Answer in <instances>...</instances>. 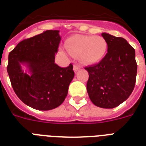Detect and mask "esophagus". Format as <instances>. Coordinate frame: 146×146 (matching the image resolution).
I'll return each instance as SVG.
<instances>
[{"label": "esophagus", "mask_w": 146, "mask_h": 146, "mask_svg": "<svg viewBox=\"0 0 146 146\" xmlns=\"http://www.w3.org/2000/svg\"><path fill=\"white\" fill-rule=\"evenodd\" d=\"M80 66H79V65H74V66H73V70H74L75 73H76V72L80 70Z\"/></svg>", "instance_id": "esophagus-1"}]
</instances>
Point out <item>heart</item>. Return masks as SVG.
I'll return each instance as SVG.
<instances>
[{
    "mask_svg": "<svg viewBox=\"0 0 146 146\" xmlns=\"http://www.w3.org/2000/svg\"><path fill=\"white\" fill-rule=\"evenodd\" d=\"M68 52L84 64H96L104 57L108 44L102 36L76 35L65 42Z\"/></svg>",
    "mask_w": 146,
    "mask_h": 146,
    "instance_id": "b5f03b06",
    "label": "heart"
}]
</instances>
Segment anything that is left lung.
<instances>
[{
  "label": "left lung",
  "mask_w": 146,
  "mask_h": 146,
  "mask_svg": "<svg viewBox=\"0 0 146 146\" xmlns=\"http://www.w3.org/2000/svg\"><path fill=\"white\" fill-rule=\"evenodd\" d=\"M108 53L98 64L87 66L86 89L95 105L113 108L131 95L136 83L137 64L135 49L123 38L102 34Z\"/></svg>",
  "instance_id": "1"
}]
</instances>
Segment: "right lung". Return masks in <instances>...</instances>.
I'll use <instances>...</instances> for the list:
<instances>
[{"label": "right lung", "instance_id": "1", "mask_svg": "<svg viewBox=\"0 0 146 146\" xmlns=\"http://www.w3.org/2000/svg\"><path fill=\"white\" fill-rule=\"evenodd\" d=\"M60 39L59 31L47 30L20 42L9 54L7 73L13 89L24 104L36 110L60 106L74 77L72 64L62 68L54 63Z\"/></svg>", "mask_w": 146, "mask_h": 146}]
</instances>
